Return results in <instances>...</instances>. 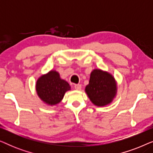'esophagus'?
I'll use <instances>...</instances> for the list:
<instances>
[{
    "label": "esophagus",
    "instance_id": "obj_1",
    "mask_svg": "<svg viewBox=\"0 0 153 153\" xmlns=\"http://www.w3.org/2000/svg\"><path fill=\"white\" fill-rule=\"evenodd\" d=\"M74 88L76 90H81V84H75L74 85Z\"/></svg>",
    "mask_w": 153,
    "mask_h": 153
}]
</instances>
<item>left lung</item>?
Instances as JSON below:
<instances>
[{
	"instance_id": "8db88e82",
	"label": "left lung",
	"mask_w": 153,
	"mask_h": 153,
	"mask_svg": "<svg viewBox=\"0 0 153 153\" xmlns=\"http://www.w3.org/2000/svg\"><path fill=\"white\" fill-rule=\"evenodd\" d=\"M85 92L91 101L97 106H104L109 104L116 92V84L111 75L100 70L91 72L88 85Z\"/></svg>"
}]
</instances>
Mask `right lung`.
Segmentation results:
<instances>
[{
	"label": "right lung",
	"mask_w": 153,
	"mask_h": 153,
	"mask_svg": "<svg viewBox=\"0 0 153 153\" xmlns=\"http://www.w3.org/2000/svg\"><path fill=\"white\" fill-rule=\"evenodd\" d=\"M36 90L42 100L49 105H54L59 103L65 92L70 90V86L66 81L60 78L57 72L51 71L37 81Z\"/></svg>",
	"instance_id": "add662e5"
}]
</instances>
